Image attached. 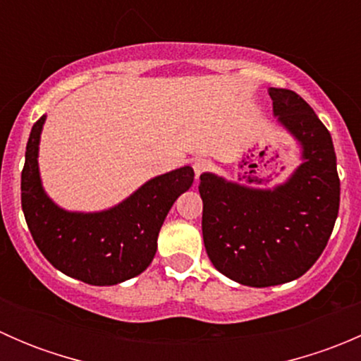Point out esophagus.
Here are the masks:
<instances>
[{"label": "esophagus", "instance_id": "34e87169", "mask_svg": "<svg viewBox=\"0 0 361 361\" xmlns=\"http://www.w3.org/2000/svg\"><path fill=\"white\" fill-rule=\"evenodd\" d=\"M207 166H209V162H207L206 159H195L194 164H192V167H194V173H195V178H199L204 171L207 169Z\"/></svg>", "mask_w": 361, "mask_h": 361}]
</instances>
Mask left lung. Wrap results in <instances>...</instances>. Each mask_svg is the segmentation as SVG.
I'll use <instances>...</instances> for the list:
<instances>
[{
    "instance_id": "left-lung-1",
    "label": "left lung",
    "mask_w": 361,
    "mask_h": 361,
    "mask_svg": "<svg viewBox=\"0 0 361 361\" xmlns=\"http://www.w3.org/2000/svg\"><path fill=\"white\" fill-rule=\"evenodd\" d=\"M278 123L300 147L283 183L255 188L202 173V238L211 264L239 285H283L312 267L336 225L341 201L329 129L298 94L269 89Z\"/></svg>"
}]
</instances>
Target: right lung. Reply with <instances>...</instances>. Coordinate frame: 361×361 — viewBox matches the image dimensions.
<instances>
[{"instance_id":"add662e5","label":"right lung","mask_w":361,"mask_h":361,"mask_svg":"<svg viewBox=\"0 0 361 361\" xmlns=\"http://www.w3.org/2000/svg\"><path fill=\"white\" fill-rule=\"evenodd\" d=\"M45 120L43 115L32 126L20 178L23 211L36 246L57 271L87 285L111 286L136 278L154 260L160 227L194 183V169L183 166L152 178L108 209L68 211L47 195L39 176Z\"/></svg>"}]
</instances>
